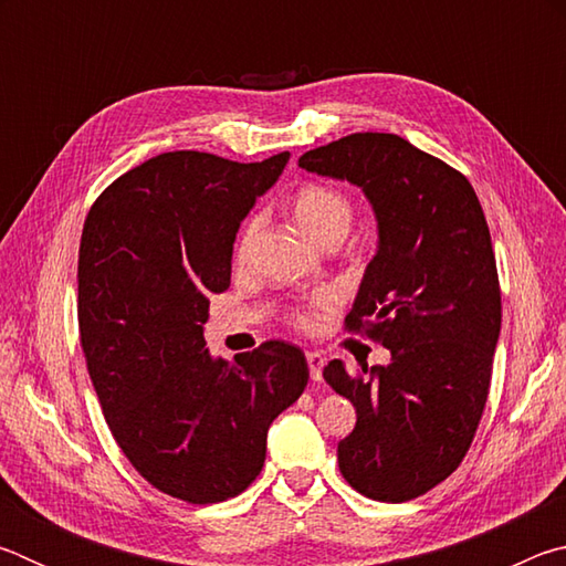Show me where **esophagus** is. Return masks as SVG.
Segmentation results:
<instances>
[{"label":"esophagus","instance_id":"obj_1","mask_svg":"<svg viewBox=\"0 0 566 566\" xmlns=\"http://www.w3.org/2000/svg\"><path fill=\"white\" fill-rule=\"evenodd\" d=\"M306 364H310V377L314 381L322 379V369H324V357L319 352H306Z\"/></svg>","mask_w":566,"mask_h":566}]
</instances>
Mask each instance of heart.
<instances>
[{"mask_svg": "<svg viewBox=\"0 0 566 566\" xmlns=\"http://www.w3.org/2000/svg\"><path fill=\"white\" fill-rule=\"evenodd\" d=\"M292 217L296 227L312 239L314 244L327 242V239H342L347 234L352 224V202L344 191L334 189L329 185H319V181H310L296 189L292 197ZM256 232H260V219H249L242 234L237 239V260H244L252 249ZM294 322L300 327H310L312 312L296 310Z\"/></svg>", "mask_w": 566, "mask_h": 566, "instance_id": "heart-1", "label": "heart"}]
</instances>
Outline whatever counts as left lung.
Instances as JSON below:
<instances>
[{"label": "left lung", "mask_w": 566, "mask_h": 566, "mask_svg": "<svg viewBox=\"0 0 566 566\" xmlns=\"http://www.w3.org/2000/svg\"><path fill=\"white\" fill-rule=\"evenodd\" d=\"M300 167L359 187L379 232L347 329L385 344L391 361L369 377L339 359L324 367L357 409L339 472L369 500H415L462 462L490 395L502 329L490 227L462 171L397 134H349Z\"/></svg>", "instance_id": "8db88e82"}]
</instances>
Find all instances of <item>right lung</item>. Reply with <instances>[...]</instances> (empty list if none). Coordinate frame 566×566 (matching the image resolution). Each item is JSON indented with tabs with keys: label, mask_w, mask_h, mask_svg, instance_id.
Masks as SVG:
<instances>
[{
	"label": "right lung",
	"mask_w": 566,
	"mask_h": 566,
	"mask_svg": "<svg viewBox=\"0 0 566 566\" xmlns=\"http://www.w3.org/2000/svg\"><path fill=\"white\" fill-rule=\"evenodd\" d=\"M290 161L165 151L114 179L80 244V339L104 419L132 467L189 504L237 496L266 432L310 379L304 352L264 342L229 364L205 342L239 224Z\"/></svg>",
	"instance_id": "add662e5"
}]
</instances>
